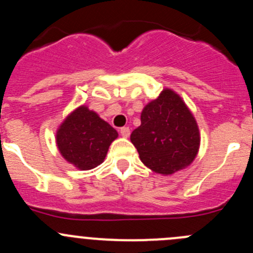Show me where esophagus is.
I'll list each match as a JSON object with an SVG mask.
<instances>
[{
  "label": "esophagus",
  "instance_id": "34e87169",
  "mask_svg": "<svg viewBox=\"0 0 253 253\" xmlns=\"http://www.w3.org/2000/svg\"><path fill=\"white\" fill-rule=\"evenodd\" d=\"M120 133H121L122 137H129V133H131V131H129V127H122V128H120Z\"/></svg>",
  "mask_w": 253,
  "mask_h": 253
}]
</instances>
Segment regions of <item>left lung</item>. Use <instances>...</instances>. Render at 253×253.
<instances>
[{
	"label": "left lung",
	"mask_w": 253,
	"mask_h": 253,
	"mask_svg": "<svg viewBox=\"0 0 253 253\" xmlns=\"http://www.w3.org/2000/svg\"><path fill=\"white\" fill-rule=\"evenodd\" d=\"M142 163L153 171L170 175L193 162L200 148V131L182 99L164 89L143 109L141 126L131 133Z\"/></svg>",
	"instance_id": "1"
}]
</instances>
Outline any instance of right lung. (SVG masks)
Here are the masks:
<instances>
[{"mask_svg":"<svg viewBox=\"0 0 253 253\" xmlns=\"http://www.w3.org/2000/svg\"><path fill=\"white\" fill-rule=\"evenodd\" d=\"M117 132L86 106L76 109L62 122L56 142L62 157L81 170H90L104 162Z\"/></svg>","mask_w":253,"mask_h":253,"instance_id":"1","label":"right lung"}]
</instances>
